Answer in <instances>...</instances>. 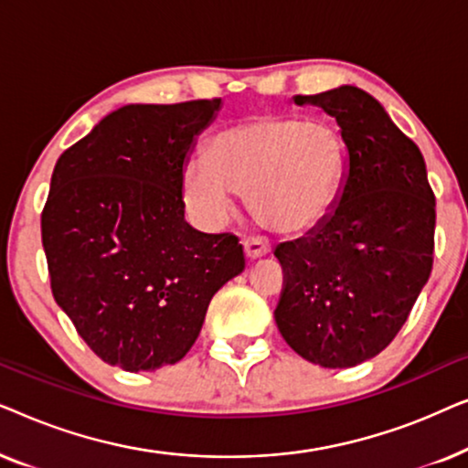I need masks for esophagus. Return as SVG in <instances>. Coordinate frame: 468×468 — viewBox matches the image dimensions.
Returning a JSON list of instances; mask_svg holds the SVG:
<instances>
[{
    "label": "esophagus",
    "instance_id": "1",
    "mask_svg": "<svg viewBox=\"0 0 468 468\" xmlns=\"http://www.w3.org/2000/svg\"><path fill=\"white\" fill-rule=\"evenodd\" d=\"M242 245H245V255L249 260L264 258V255L271 253V242L266 239H260V236H251V239H247Z\"/></svg>",
    "mask_w": 468,
    "mask_h": 468
}]
</instances>
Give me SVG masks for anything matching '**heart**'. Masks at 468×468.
I'll return each instance as SVG.
<instances>
[{
    "label": "heart",
    "instance_id": "b5f03b06",
    "mask_svg": "<svg viewBox=\"0 0 468 468\" xmlns=\"http://www.w3.org/2000/svg\"><path fill=\"white\" fill-rule=\"evenodd\" d=\"M347 143L324 119L255 117L217 133L210 153L189 157L183 196L204 226L232 215L236 194L281 234H306L322 226L341 197Z\"/></svg>",
    "mask_w": 468,
    "mask_h": 468
}]
</instances>
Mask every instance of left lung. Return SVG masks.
I'll return each mask as SVG.
<instances>
[{"label":"left lung","mask_w":468,"mask_h":468,"mask_svg":"<svg viewBox=\"0 0 468 468\" xmlns=\"http://www.w3.org/2000/svg\"><path fill=\"white\" fill-rule=\"evenodd\" d=\"M292 101L335 117L347 172L328 219L274 249L285 271L274 322L304 360L349 368L394 341L431 277L434 194L418 144L370 93L341 85Z\"/></svg>","instance_id":"left-lung-1"}]
</instances>
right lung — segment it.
Returning a JSON list of instances; mask_svg holds the SVG:
<instances>
[{"label": "right lung", "instance_id": "add662e5", "mask_svg": "<svg viewBox=\"0 0 468 468\" xmlns=\"http://www.w3.org/2000/svg\"><path fill=\"white\" fill-rule=\"evenodd\" d=\"M219 111L221 100L127 104L55 164L42 210L53 296L127 373L185 357L210 298L245 271L236 236L185 221L183 168Z\"/></svg>", "mask_w": 468, "mask_h": 468}]
</instances>
